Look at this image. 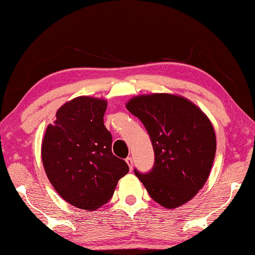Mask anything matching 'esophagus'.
Returning a JSON list of instances; mask_svg holds the SVG:
<instances>
[{"mask_svg": "<svg viewBox=\"0 0 255 255\" xmlns=\"http://www.w3.org/2000/svg\"><path fill=\"white\" fill-rule=\"evenodd\" d=\"M126 162H127V164H128L129 169L132 170V165H133V161H132V158H131V157H127V158H126Z\"/></svg>", "mask_w": 255, "mask_h": 255, "instance_id": "1", "label": "esophagus"}]
</instances>
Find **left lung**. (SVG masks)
<instances>
[{
  "instance_id": "obj_1",
  "label": "left lung",
  "mask_w": 255,
  "mask_h": 255,
  "mask_svg": "<svg viewBox=\"0 0 255 255\" xmlns=\"http://www.w3.org/2000/svg\"><path fill=\"white\" fill-rule=\"evenodd\" d=\"M152 140L155 162L135 174L152 199L167 209L191 200L208 179L216 135L208 117L188 99L169 93L138 96L126 105Z\"/></svg>"
}]
</instances>
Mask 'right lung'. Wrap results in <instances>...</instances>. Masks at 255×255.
<instances>
[{"instance_id":"obj_1","label":"right lung","mask_w":255,"mask_h":255,"mask_svg":"<svg viewBox=\"0 0 255 255\" xmlns=\"http://www.w3.org/2000/svg\"><path fill=\"white\" fill-rule=\"evenodd\" d=\"M107 101L79 97L56 112L41 145L47 176L58 195L80 209L96 210L109 201L129 171L112 154V136L103 124Z\"/></svg>"}]
</instances>
